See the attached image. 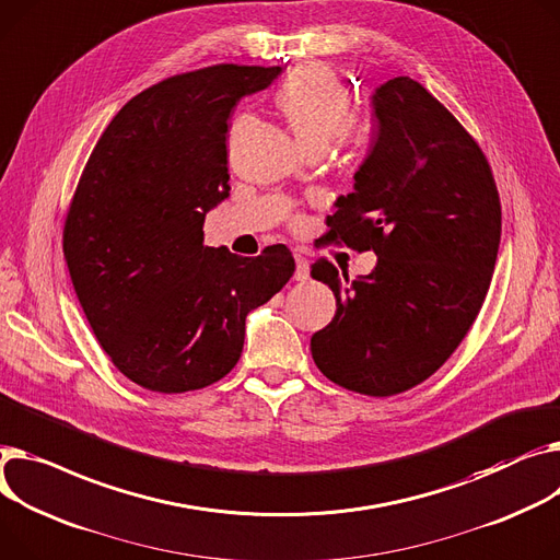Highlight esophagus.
Listing matches in <instances>:
<instances>
[{"label":"esophagus","mask_w":560,"mask_h":560,"mask_svg":"<svg viewBox=\"0 0 560 560\" xmlns=\"http://www.w3.org/2000/svg\"><path fill=\"white\" fill-rule=\"evenodd\" d=\"M294 281H306L308 275H311V268H308V260L302 256V254H294Z\"/></svg>","instance_id":"esophagus-1"}]
</instances>
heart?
<instances>
[{"label": "heart", "instance_id": "obj_1", "mask_svg": "<svg viewBox=\"0 0 560 560\" xmlns=\"http://www.w3.org/2000/svg\"><path fill=\"white\" fill-rule=\"evenodd\" d=\"M275 103L304 151H326L332 139L353 135V96L326 65L308 62L294 69ZM355 145H360L358 137Z\"/></svg>", "mask_w": 560, "mask_h": 560}]
</instances>
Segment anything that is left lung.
Returning <instances> with one entry per match:
<instances>
[{
	"label": "left lung",
	"mask_w": 560,
	"mask_h": 560,
	"mask_svg": "<svg viewBox=\"0 0 560 560\" xmlns=\"http://www.w3.org/2000/svg\"><path fill=\"white\" fill-rule=\"evenodd\" d=\"M374 115V143L324 241L374 249L378 264L349 281L315 260L338 311L311 353L335 385L381 398L430 378L466 338L491 285L502 207L487 155L421 83L381 85Z\"/></svg>",
	"instance_id": "obj_1"
}]
</instances>
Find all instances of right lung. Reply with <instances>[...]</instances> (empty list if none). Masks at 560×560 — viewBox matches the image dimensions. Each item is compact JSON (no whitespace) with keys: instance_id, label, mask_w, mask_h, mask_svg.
<instances>
[{"instance_id":"right-lung-1","label":"right lung","mask_w":560,"mask_h":560,"mask_svg":"<svg viewBox=\"0 0 560 560\" xmlns=\"http://www.w3.org/2000/svg\"><path fill=\"white\" fill-rule=\"evenodd\" d=\"M281 67L211 65L132 96L98 137L71 198L62 252L98 345L143 389L182 394L236 366L245 317L290 281L285 245L207 247L205 215L230 196L236 103Z\"/></svg>"}]
</instances>
